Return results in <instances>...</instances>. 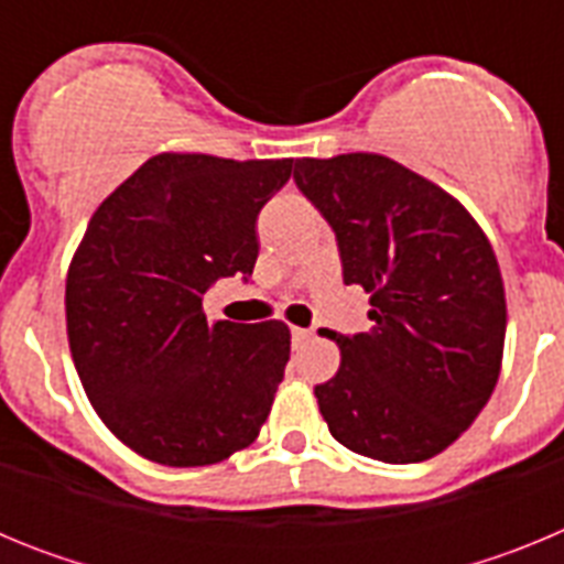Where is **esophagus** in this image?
I'll list each match as a JSON object with an SVG mask.
<instances>
[{"label": "esophagus", "mask_w": 564, "mask_h": 564, "mask_svg": "<svg viewBox=\"0 0 564 564\" xmlns=\"http://www.w3.org/2000/svg\"><path fill=\"white\" fill-rule=\"evenodd\" d=\"M291 336L293 341H307L313 336V330H307V327H291Z\"/></svg>", "instance_id": "obj_1"}]
</instances>
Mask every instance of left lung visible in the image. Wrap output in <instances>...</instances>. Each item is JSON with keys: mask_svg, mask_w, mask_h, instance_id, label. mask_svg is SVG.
Wrapping results in <instances>:
<instances>
[{"mask_svg": "<svg viewBox=\"0 0 564 564\" xmlns=\"http://www.w3.org/2000/svg\"><path fill=\"white\" fill-rule=\"evenodd\" d=\"M336 234L344 285L370 293V333H336L341 367L318 383L327 430L381 463L435 457L471 426L500 378L506 291L460 203L370 152L293 169Z\"/></svg>", "mask_w": 564, "mask_h": 564, "instance_id": "8db88e82", "label": "left lung"}]
</instances>
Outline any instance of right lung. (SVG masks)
Wrapping results in <instances>:
<instances>
[{
	"mask_svg": "<svg viewBox=\"0 0 564 564\" xmlns=\"http://www.w3.org/2000/svg\"><path fill=\"white\" fill-rule=\"evenodd\" d=\"M293 161L154 154L98 206L67 273V336L89 403L163 466H208L257 441L291 358L282 322L208 325L203 296L248 276L257 217Z\"/></svg>",
	"mask_w": 564,
	"mask_h": 564,
	"instance_id": "1",
	"label": "right lung"
}]
</instances>
